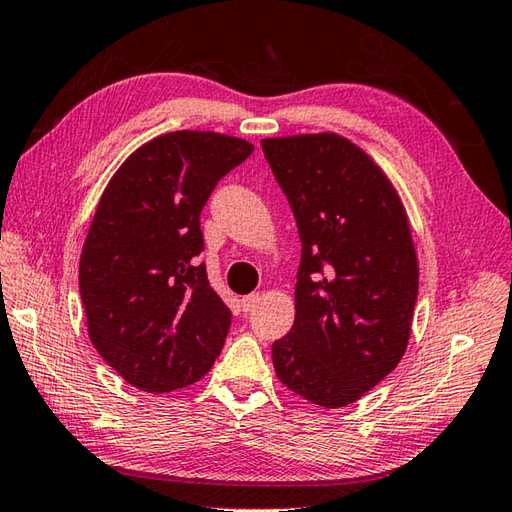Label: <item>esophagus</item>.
I'll list each match as a JSON object with an SVG mask.
<instances>
[{
	"label": "esophagus",
	"instance_id": "1",
	"mask_svg": "<svg viewBox=\"0 0 512 512\" xmlns=\"http://www.w3.org/2000/svg\"><path fill=\"white\" fill-rule=\"evenodd\" d=\"M258 300H260L258 293H249V295H245V298H241V309H243V313L254 311V306L258 304Z\"/></svg>",
	"mask_w": 512,
	"mask_h": 512
}]
</instances>
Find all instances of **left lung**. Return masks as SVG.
Here are the masks:
<instances>
[{
    "mask_svg": "<svg viewBox=\"0 0 512 512\" xmlns=\"http://www.w3.org/2000/svg\"><path fill=\"white\" fill-rule=\"evenodd\" d=\"M302 243L278 379L322 407L359 401L399 366L418 295L403 203L381 168L337 133L260 142Z\"/></svg>",
    "mask_w": 512,
    "mask_h": 512,
    "instance_id": "8db88e82",
    "label": "left lung"
}]
</instances>
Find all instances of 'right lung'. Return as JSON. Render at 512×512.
<instances>
[{
	"mask_svg": "<svg viewBox=\"0 0 512 512\" xmlns=\"http://www.w3.org/2000/svg\"><path fill=\"white\" fill-rule=\"evenodd\" d=\"M252 151L221 133H166L135 151L102 192L78 287L94 348L135 388H186L219 357L232 313L197 260L199 217L219 179Z\"/></svg>",
	"mask_w": 512,
	"mask_h": 512,
	"instance_id": "1",
	"label": "right lung"
}]
</instances>
